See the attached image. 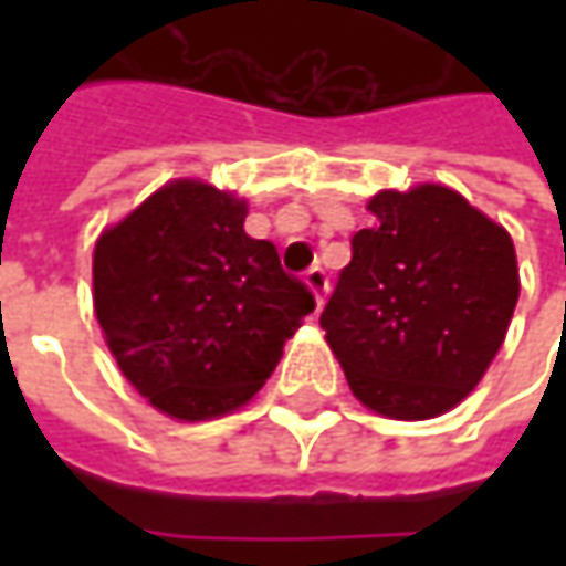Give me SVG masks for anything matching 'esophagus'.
Returning <instances> with one entry per match:
<instances>
[{
    "mask_svg": "<svg viewBox=\"0 0 566 566\" xmlns=\"http://www.w3.org/2000/svg\"><path fill=\"white\" fill-rule=\"evenodd\" d=\"M305 283H308V290L315 295L317 305H324V295H327V273L321 271V268H312V271L305 273Z\"/></svg>",
    "mask_w": 566,
    "mask_h": 566,
    "instance_id": "34e87169",
    "label": "esophagus"
}]
</instances>
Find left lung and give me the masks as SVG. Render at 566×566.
Returning <instances> with one entry per match:
<instances>
[{
	"mask_svg": "<svg viewBox=\"0 0 566 566\" xmlns=\"http://www.w3.org/2000/svg\"><path fill=\"white\" fill-rule=\"evenodd\" d=\"M321 327L356 400L422 422L469 397L520 298L513 239L447 186L378 191Z\"/></svg>",
	"mask_w": 566,
	"mask_h": 566,
	"instance_id": "obj_1",
	"label": "left lung"
}]
</instances>
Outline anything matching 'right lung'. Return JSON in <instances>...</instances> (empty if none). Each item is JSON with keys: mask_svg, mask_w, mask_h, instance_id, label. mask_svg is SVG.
Masks as SVG:
<instances>
[{"mask_svg": "<svg viewBox=\"0 0 566 566\" xmlns=\"http://www.w3.org/2000/svg\"><path fill=\"white\" fill-rule=\"evenodd\" d=\"M242 198L198 179L154 191L94 249V312L132 387L182 422L264 387L315 295L245 232Z\"/></svg>", "mask_w": 566, "mask_h": 566, "instance_id": "right-lung-1", "label": "right lung"}]
</instances>
